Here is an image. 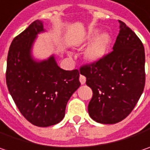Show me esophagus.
<instances>
[{
  "label": "esophagus",
  "instance_id": "obj_1",
  "mask_svg": "<svg viewBox=\"0 0 150 150\" xmlns=\"http://www.w3.org/2000/svg\"><path fill=\"white\" fill-rule=\"evenodd\" d=\"M80 82H81V85H83V84L86 83V77H85L84 75H80Z\"/></svg>",
  "mask_w": 150,
  "mask_h": 150
}]
</instances>
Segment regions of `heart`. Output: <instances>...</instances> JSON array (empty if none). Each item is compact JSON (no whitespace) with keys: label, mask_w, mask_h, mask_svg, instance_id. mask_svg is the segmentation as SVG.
Returning <instances> with one entry per match:
<instances>
[{"label":"heart","mask_w":150,"mask_h":150,"mask_svg":"<svg viewBox=\"0 0 150 150\" xmlns=\"http://www.w3.org/2000/svg\"><path fill=\"white\" fill-rule=\"evenodd\" d=\"M98 34V30H91L87 33L84 40V42L86 43L95 38L85 52L86 59L92 63L98 62L102 58H103L108 52L111 42V36L110 34L106 32L100 33L99 35Z\"/></svg>","instance_id":"heart-1"}]
</instances>
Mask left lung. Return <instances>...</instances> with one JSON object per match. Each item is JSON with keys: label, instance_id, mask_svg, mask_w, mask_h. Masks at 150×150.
Returning a JSON list of instances; mask_svg holds the SVG:
<instances>
[{"label": "left lung", "instance_id": "8db88e82", "mask_svg": "<svg viewBox=\"0 0 150 150\" xmlns=\"http://www.w3.org/2000/svg\"><path fill=\"white\" fill-rule=\"evenodd\" d=\"M119 23L113 51L100 61L80 69L93 90L89 115L102 124H115L125 119L134 109L145 85L144 45L125 23L119 20Z\"/></svg>", "mask_w": 150, "mask_h": 150}]
</instances>
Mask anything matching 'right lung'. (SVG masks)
<instances>
[{"label": "right lung", "mask_w": 150, "mask_h": 150, "mask_svg": "<svg viewBox=\"0 0 150 150\" xmlns=\"http://www.w3.org/2000/svg\"><path fill=\"white\" fill-rule=\"evenodd\" d=\"M43 31L42 21L35 20L14 38L7 55L6 81L23 117L47 127L64 119L67 103L81 82L79 70L61 69L53 55L39 62L33 59V43Z\"/></svg>", "instance_id": "add662e5"}]
</instances>
